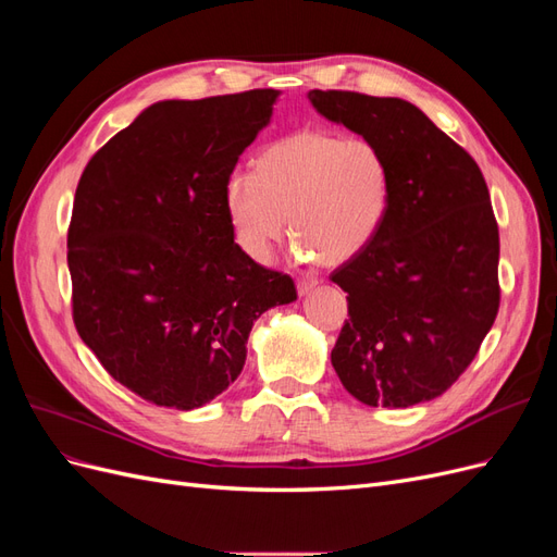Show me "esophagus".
<instances>
[{
    "mask_svg": "<svg viewBox=\"0 0 557 557\" xmlns=\"http://www.w3.org/2000/svg\"><path fill=\"white\" fill-rule=\"evenodd\" d=\"M315 285H318L315 278H299L297 281V293L299 295H307V293H311L315 288Z\"/></svg>",
    "mask_w": 557,
    "mask_h": 557,
    "instance_id": "1",
    "label": "esophagus"
}]
</instances>
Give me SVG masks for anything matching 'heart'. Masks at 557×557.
Segmentation results:
<instances>
[{"label": "heart", "instance_id": "heart-1", "mask_svg": "<svg viewBox=\"0 0 557 557\" xmlns=\"http://www.w3.org/2000/svg\"><path fill=\"white\" fill-rule=\"evenodd\" d=\"M387 201L391 164L383 148L320 127L267 144L256 176L232 174L225 185L234 242L256 262L272 258L288 215L297 258L342 264L374 239Z\"/></svg>", "mask_w": 557, "mask_h": 557}]
</instances>
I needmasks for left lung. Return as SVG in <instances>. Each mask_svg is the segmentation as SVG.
<instances>
[{"mask_svg":"<svg viewBox=\"0 0 557 557\" xmlns=\"http://www.w3.org/2000/svg\"><path fill=\"white\" fill-rule=\"evenodd\" d=\"M309 99L327 121L376 141L391 164L379 232L330 274L350 315L332 367L369 407L430 401L465 374L499 311V230L485 178L404 99L350 90Z\"/></svg>","mask_w":557,"mask_h":557,"instance_id":"1","label":"left lung"}]
</instances>
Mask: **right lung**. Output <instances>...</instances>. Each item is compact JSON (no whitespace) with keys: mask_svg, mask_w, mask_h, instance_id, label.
Wrapping results in <instances>:
<instances>
[{"mask_svg":"<svg viewBox=\"0 0 557 557\" xmlns=\"http://www.w3.org/2000/svg\"><path fill=\"white\" fill-rule=\"evenodd\" d=\"M272 88L166 99L81 174L66 264L72 315L107 372L156 407L190 411L242 374L256 320L295 281L234 244L225 185L269 123Z\"/></svg>","mask_w":557,"mask_h":557,"instance_id":"1","label":"right lung"}]
</instances>
